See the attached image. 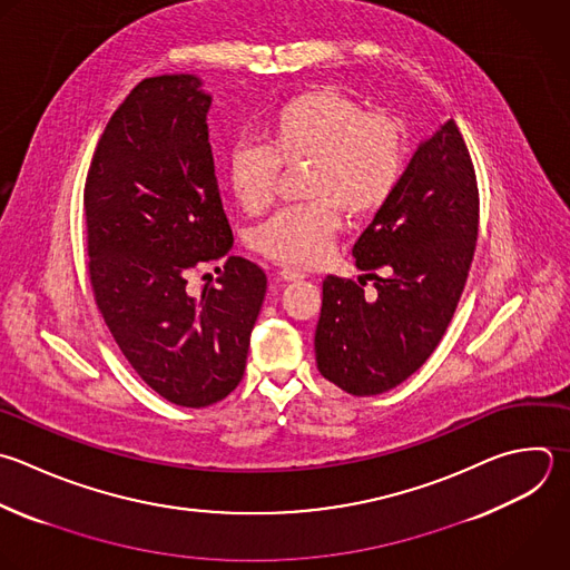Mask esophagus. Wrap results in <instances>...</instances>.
Instances as JSON below:
<instances>
[{"label":"esophagus","mask_w":570,"mask_h":570,"mask_svg":"<svg viewBox=\"0 0 570 570\" xmlns=\"http://www.w3.org/2000/svg\"><path fill=\"white\" fill-rule=\"evenodd\" d=\"M278 274L283 281H303L305 278V272L298 267H283Z\"/></svg>","instance_id":"1"}]
</instances>
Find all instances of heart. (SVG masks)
Masks as SVG:
<instances>
[{
	"label": "heart",
	"mask_w": 570,
	"mask_h": 570,
	"mask_svg": "<svg viewBox=\"0 0 570 570\" xmlns=\"http://www.w3.org/2000/svg\"><path fill=\"white\" fill-rule=\"evenodd\" d=\"M305 163V196L312 200L276 212L252 234L254 249L278 263H321L343 227L341 212L365 218L392 198L405 165L403 127L338 89H309L274 111L267 145L240 140L232 147L229 187L256 216L274 203L283 165Z\"/></svg>",
	"instance_id": "1"
}]
</instances>
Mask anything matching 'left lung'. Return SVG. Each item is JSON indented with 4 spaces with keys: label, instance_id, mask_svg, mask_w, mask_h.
<instances>
[{
    "label": "left lung",
    "instance_id": "obj_1",
    "mask_svg": "<svg viewBox=\"0 0 570 570\" xmlns=\"http://www.w3.org/2000/svg\"><path fill=\"white\" fill-rule=\"evenodd\" d=\"M479 236V187L459 127L448 120L412 156L392 198L356 240L364 278L327 276L314 336L318 372L354 396L387 392L443 338Z\"/></svg>",
    "mask_w": 570,
    "mask_h": 570
}]
</instances>
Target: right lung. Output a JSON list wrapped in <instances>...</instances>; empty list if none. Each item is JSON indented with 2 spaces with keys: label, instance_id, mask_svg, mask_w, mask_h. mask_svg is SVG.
Here are the masks:
<instances>
[{
  "label": "right lung",
  "instance_id": "add662e5",
  "mask_svg": "<svg viewBox=\"0 0 570 570\" xmlns=\"http://www.w3.org/2000/svg\"><path fill=\"white\" fill-rule=\"evenodd\" d=\"M209 105L194 76L142 80L111 116L85 185L96 305L138 376L183 407L236 390L267 292L263 267L229 256ZM220 262L217 283L191 295L188 276Z\"/></svg>",
  "mask_w": 570,
  "mask_h": 570
}]
</instances>
